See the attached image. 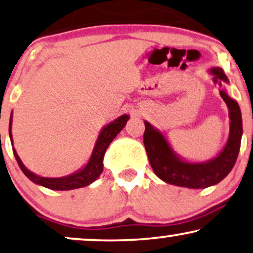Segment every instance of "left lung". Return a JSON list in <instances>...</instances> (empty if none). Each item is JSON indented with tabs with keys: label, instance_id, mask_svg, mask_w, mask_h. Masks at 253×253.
Here are the masks:
<instances>
[{
	"label": "left lung",
	"instance_id": "8db88e82",
	"mask_svg": "<svg viewBox=\"0 0 253 253\" xmlns=\"http://www.w3.org/2000/svg\"><path fill=\"white\" fill-rule=\"evenodd\" d=\"M209 73L212 75L214 84L222 87V83L229 84L227 75L221 67H211ZM219 94L229 110V137L221 152L214 158L206 162L193 163L183 159L173 150L162 131L152 124L144 121V145L147 158L153 172L159 179L169 185L187 188L200 189L214 186L227 176L237 160L243 134L242 114L238 103L229 96L225 89H219Z\"/></svg>",
	"mask_w": 253,
	"mask_h": 253
}]
</instances>
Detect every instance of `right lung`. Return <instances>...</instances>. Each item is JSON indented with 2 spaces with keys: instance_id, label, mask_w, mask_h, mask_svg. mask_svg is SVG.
Listing matches in <instances>:
<instances>
[{
  "instance_id": "obj_1",
  "label": "right lung",
  "mask_w": 253,
  "mask_h": 253,
  "mask_svg": "<svg viewBox=\"0 0 253 253\" xmlns=\"http://www.w3.org/2000/svg\"><path fill=\"white\" fill-rule=\"evenodd\" d=\"M129 119V115L124 114L122 116L117 117L116 120L113 121V122L104 126L102 127V130L100 131V133H98L93 152H91L90 158L88 159L86 165L81 167V169L77 170V172L72 173L70 175L61 176V178H45V176L38 175L36 174V173L31 172V170L26 169L24 164L22 163L21 158H19L17 152H16L15 147H12V151H14L15 158L17 160L22 172L26 175V178L30 179L32 182L36 183V185L42 186L48 189H53V191H71V189L81 188V187H86L88 185H90V183H93L95 180L101 175V173L103 172L104 153H106L108 146L110 145V143L113 142L115 137L121 132V130H122L124 126H126V124ZM11 126L12 111L10 115V122H9V137H10L11 145L14 146V143H12Z\"/></svg>"
}]
</instances>
